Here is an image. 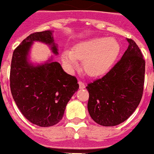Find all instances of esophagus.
Returning a JSON list of instances; mask_svg holds the SVG:
<instances>
[{
  "instance_id": "esophagus-1",
  "label": "esophagus",
  "mask_w": 154,
  "mask_h": 154,
  "mask_svg": "<svg viewBox=\"0 0 154 154\" xmlns=\"http://www.w3.org/2000/svg\"><path fill=\"white\" fill-rule=\"evenodd\" d=\"M79 88H81V89L85 88V84H84V82H82L81 80L79 81Z\"/></svg>"
}]
</instances>
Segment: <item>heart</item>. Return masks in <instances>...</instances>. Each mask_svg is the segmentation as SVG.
Here are the masks:
<instances>
[{"instance_id": "obj_1", "label": "heart", "mask_w": 154, "mask_h": 154, "mask_svg": "<svg viewBox=\"0 0 154 154\" xmlns=\"http://www.w3.org/2000/svg\"><path fill=\"white\" fill-rule=\"evenodd\" d=\"M119 51V44L116 40L96 37L78 44L72 51H64L62 59L70 67L75 66L77 60H82L84 72L90 76H99L111 67Z\"/></svg>"}]
</instances>
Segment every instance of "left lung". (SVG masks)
Returning a JSON list of instances; mask_svg holds the SVG:
<instances>
[{"instance_id": "8db88e82", "label": "left lung", "mask_w": 154, "mask_h": 154, "mask_svg": "<svg viewBox=\"0 0 154 154\" xmlns=\"http://www.w3.org/2000/svg\"><path fill=\"white\" fill-rule=\"evenodd\" d=\"M122 58L100 79L88 84V109L95 122L104 127L119 125L133 114L144 91L145 61L131 39Z\"/></svg>"}]
</instances>
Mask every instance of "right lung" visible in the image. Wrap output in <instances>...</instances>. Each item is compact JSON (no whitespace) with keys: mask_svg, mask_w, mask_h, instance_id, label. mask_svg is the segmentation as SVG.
<instances>
[{"mask_svg":"<svg viewBox=\"0 0 154 154\" xmlns=\"http://www.w3.org/2000/svg\"><path fill=\"white\" fill-rule=\"evenodd\" d=\"M33 41L48 44L54 54H58L52 32H35L28 35L13 53L10 90L26 119L46 128L62 120L68 101L79 86L77 79L65 72L58 62L49 60L37 66L28 63L27 55Z\"/></svg>","mask_w":154,"mask_h":154,"instance_id":"obj_1","label":"right lung"}]
</instances>
